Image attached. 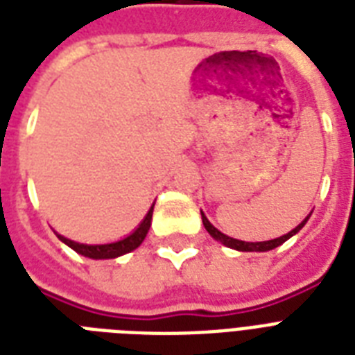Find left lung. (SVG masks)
<instances>
[{
  "instance_id": "obj_1",
  "label": "left lung",
  "mask_w": 355,
  "mask_h": 355,
  "mask_svg": "<svg viewBox=\"0 0 355 355\" xmlns=\"http://www.w3.org/2000/svg\"><path fill=\"white\" fill-rule=\"evenodd\" d=\"M200 216H202V225H205V228L208 230V234H210L214 239H217V241H221L223 245H227V247H230V248H236V250H241V252H267V250H272V248L280 247L282 243H286L289 237L295 236V234H297L298 230H300V228H302L304 225L308 223V219L311 214H309V216L306 217V219H304V221L300 223L297 228H293L291 232H287L286 236H280V237H276V239H269V241H258V243L239 241V239H234V237L225 236V234L219 232V230H217V228L214 227V225H211L208 219H206V216L202 214V211H200Z\"/></svg>"
}]
</instances>
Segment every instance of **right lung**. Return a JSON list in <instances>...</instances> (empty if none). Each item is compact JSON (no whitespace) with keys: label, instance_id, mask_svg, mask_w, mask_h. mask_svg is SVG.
<instances>
[{"label":"right lung","instance_id":"obj_1","mask_svg":"<svg viewBox=\"0 0 355 355\" xmlns=\"http://www.w3.org/2000/svg\"><path fill=\"white\" fill-rule=\"evenodd\" d=\"M153 208L155 205L150 206V210L147 211V216L144 217V221L139 223V227L134 230L130 236H127L125 239H119L116 243H107V245H86V243H77L71 241L68 237L60 236L57 234L58 239L62 243H66L69 248H73L75 252L83 254L86 258L92 259H110V258H118V256H123V254L130 252L134 248H138L141 245V241L145 239L147 232L150 228V219H153Z\"/></svg>","mask_w":355,"mask_h":355}]
</instances>
